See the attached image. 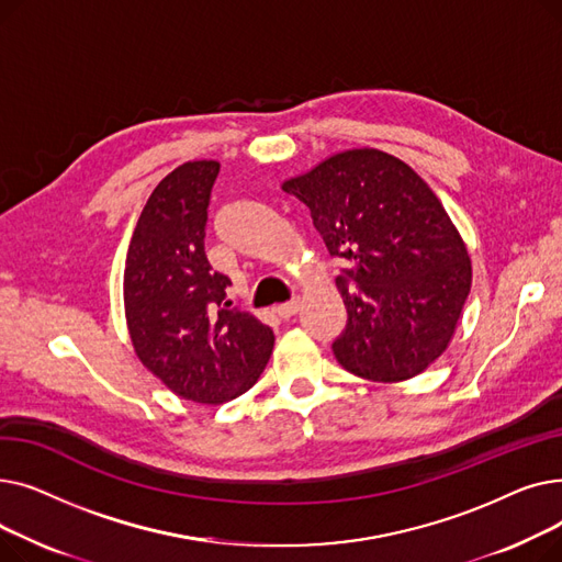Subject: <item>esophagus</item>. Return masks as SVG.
Returning a JSON list of instances; mask_svg holds the SVG:
<instances>
[{"instance_id":"1","label":"esophagus","mask_w":562,"mask_h":562,"mask_svg":"<svg viewBox=\"0 0 562 562\" xmlns=\"http://www.w3.org/2000/svg\"><path fill=\"white\" fill-rule=\"evenodd\" d=\"M299 305H301V301H299V299H293V301H289V303L278 305V307H276V314H278L280 318H291L293 314L299 312Z\"/></svg>"}]
</instances>
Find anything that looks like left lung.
<instances>
[{"label": "left lung", "instance_id": "obj_1", "mask_svg": "<svg viewBox=\"0 0 562 562\" xmlns=\"http://www.w3.org/2000/svg\"><path fill=\"white\" fill-rule=\"evenodd\" d=\"M280 187L348 261L337 278L348 314L337 362L387 385L424 373L449 348L471 289V257L445 204L378 147L335 153Z\"/></svg>", "mask_w": 562, "mask_h": 562}]
</instances>
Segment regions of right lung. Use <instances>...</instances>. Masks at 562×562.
Instances as JSON below:
<instances>
[{
  "mask_svg": "<svg viewBox=\"0 0 562 562\" xmlns=\"http://www.w3.org/2000/svg\"><path fill=\"white\" fill-rule=\"evenodd\" d=\"M221 164L187 161L147 198L123 276L127 330L138 362L180 398L221 405L246 394L273 352V330L227 310L229 280L204 255L210 193Z\"/></svg>",
  "mask_w": 562,
  "mask_h": 562,
  "instance_id": "1",
  "label": "right lung"
}]
</instances>
